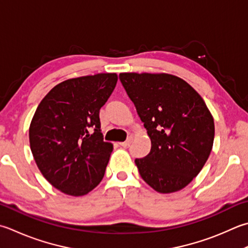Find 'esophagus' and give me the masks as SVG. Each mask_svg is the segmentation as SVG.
I'll return each instance as SVG.
<instances>
[{
  "instance_id": "34e87169",
  "label": "esophagus",
  "mask_w": 248,
  "mask_h": 248,
  "mask_svg": "<svg viewBox=\"0 0 248 248\" xmlns=\"http://www.w3.org/2000/svg\"><path fill=\"white\" fill-rule=\"evenodd\" d=\"M132 143V138H129L127 140H125V142H121V143H119V145L121 147H124V148H127V147H129L130 146V144Z\"/></svg>"
}]
</instances>
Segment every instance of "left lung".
<instances>
[{
	"mask_svg": "<svg viewBox=\"0 0 248 248\" xmlns=\"http://www.w3.org/2000/svg\"><path fill=\"white\" fill-rule=\"evenodd\" d=\"M119 79L152 140L146 157L135 159L140 175L160 193L181 190L210 156L214 119L192 87L170 74L120 73Z\"/></svg>",
	"mask_w": 248,
	"mask_h": 248,
	"instance_id": "1",
	"label": "left lung"
}]
</instances>
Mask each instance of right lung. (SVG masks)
Here are the masks:
<instances>
[{"instance_id":"right-lung-1","label":"right lung","mask_w":248,"mask_h":248,"mask_svg":"<svg viewBox=\"0 0 248 248\" xmlns=\"http://www.w3.org/2000/svg\"><path fill=\"white\" fill-rule=\"evenodd\" d=\"M117 79L115 73H101L62 81L33 116L29 139L34 160L43 176L66 195H87L104 176L113 144L104 142L99 115Z\"/></svg>"}]
</instances>
